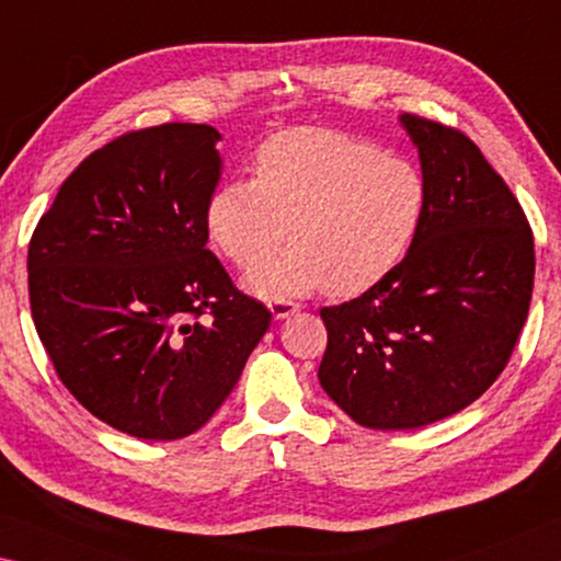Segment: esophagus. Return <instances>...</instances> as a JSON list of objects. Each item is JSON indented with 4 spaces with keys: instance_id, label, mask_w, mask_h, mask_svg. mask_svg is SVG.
I'll list each match as a JSON object with an SVG mask.
<instances>
[{
    "instance_id": "obj_1",
    "label": "esophagus",
    "mask_w": 561,
    "mask_h": 561,
    "mask_svg": "<svg viewBox=\"0 0 561 561\" xmlns=\"http://www.w3.org/2000/svg\"><path fill=\"white\" fill-rule=\"evenodd\" d=\"M299 309L301 307L291 299H270V312L274 314V319H287L295 312H299Z\"/></svg>"
}]
</instances>
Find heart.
Listing matches in <instances>:
<instances>
[{
	"instance_id": "b5f03b06",
	"label": "heart",
	"mask_w": 561,
	"mask_h": 561,
	"mask_svg": "<svg viewBox=\"0 0 561 561\" xmlns=\"http://www.w3.org/2000/svg\"><path fill=\"white\" fill-rule=\"evenodd\" d=\"M252 169V182L211 194L204 219L211 244L239 270L287 237V252L254 272L262 295L319 284L329 297L362 295L404 262L430 204L420 167L336 129L279 131L262 141Z\"/></svg>"
}]
</instances>
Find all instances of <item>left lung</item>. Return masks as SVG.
Wrapping results in <instances>:
<instances>
[{
	"label": "left lung",
	"instance_id": "8db88e82",
	"mask_svg": "<svg viewBox=\"0 0 561 561\" xmlns=\"http://www.w3.org/2000/svg\"><path fill=\"white\" fill-rule=\"evenodd\" d=\"M430 204L404 262L322 307L319 385L354 422L414 430L482 397L510 362L535 289L522 204L465 131L402 114Z\"/></svg>",
	"mask_w": 561,
	"mask_h": 561
}]
</instances>
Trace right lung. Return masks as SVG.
I'll list each match as a JSON object with an SVG mask.
<instances>
[{
	"label": "right lung",
	"instance_id": "obj_1",
	"mask_svg": "<svg viewBox=\"0 0 561 561\" xmlns=\"http://www.w3.org/2000/svg\"><path fill=\"white\" fill-rule=\"evenodd\" d=\"M219 131L169 122L89 154L30 239V305L57 377L96 420L169 442L217 412L272 312L207 249Z\"/></svg>",
	"mask_w": 561,
	"mask_h": 561
}]
</instances>
